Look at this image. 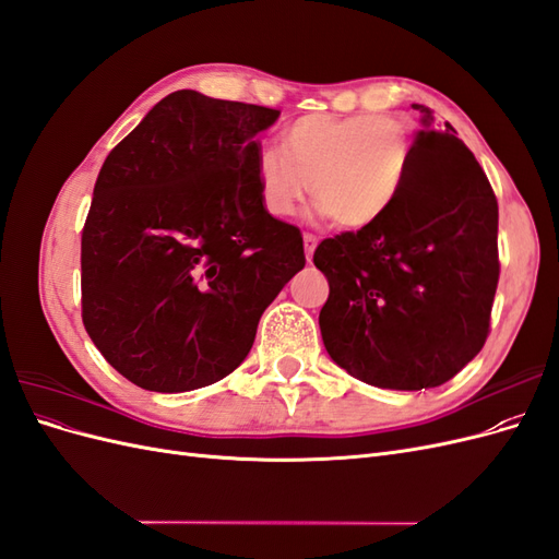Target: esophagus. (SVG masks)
I'll use <instances>...</instances> for the list:
<instances>
[{
  "label": "esophagus",
  "mask_w": 559,
  "mask_h": 559,
  "mask_svg": "<svg viewBox=\"0 0 559 559\" xmlns=\"http://www.w3.org/2000/svg\"><path fill=\"white\" fill-rule=\"evenodd\" d=\"M302 242H306V257H308V261L312 259V253H314V247H317V242H319V238L314 233H306L302 235Z\"/></svg>",
  "instance_id": "1"
}]
</instances>
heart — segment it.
I'll return each mask as SVG.
<instances>
[{"instance_id": "heart-1", "label": "heart", "mask_w": 559, "mask_h": 559, "mask_svg": "<svg viewBox=\"0 0 559 559\" xmlns=\"http://www.w3.org/2000/svg\"><path fill=\"white\" fill-rule=\"evenodd\" d=\"M415 167L413 132L382 114H308L265 146L259 186L270 214L289 216L310 193L341 228H366L392 210Z\"/></svg>"}]
</instances>
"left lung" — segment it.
Wrapping results in <instances>:
<instances>
[{
	"instance_id": "8db88e82",
	"label": "left lung",
	"mask_w": 559,
	"mask_h": 559,
	"mask_svg": "<svg viewBox=\"0 0 559 559\" xmlns=\"http://www.w3.org/2000/svg\"><path fill=\"white\" fill-rule=\"evenodd\" d=\"M415 167L380 222L321 240L319 329L331 359L382 389H429L476 357L499 284V205L456 130L415 105Z\"/></svg>"
}]
</instances>
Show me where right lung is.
I'll return each mask as SVG.
<instances>
[{
	"mask_svg": "<svg viewBox=\"0 0 559 559\" xmlns=\"http://www.w3.org/2000/svg\"><path fill=\"white\" fill-rule=\"evenodd\" d=\"M277 116L177 91L107 156L81 233V317L132 384L177 394L233 373L306 265L300 228L261 198L257 134Z\"/></svg>",
	"mask_w": 559,
	"mask_h": 559,
	"instance_id": "right-lung-1",
	"label": "right lung"
}]
</instances>
